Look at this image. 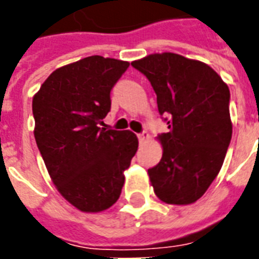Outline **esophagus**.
<instances>
[{
    "label": "esophagus",
    "mask_w": 259,
    "mask_h": 259,
    "mask_svg": "<svg viewBox=\"0 0 259 259\" xmlns=\"http://www.w3.org/2000/svg\"><path fill=\"white\" fill-rule=\"evenodd\" d=\"M147 139H148V133H147V132H143V133L139 135V141H140V143H144Z\"/></svg>",
    "instance_id": "34e87169"
}]
</instances>
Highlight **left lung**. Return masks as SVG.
<instances>
[{"label": "left lung", "mask_w": 259, "mask_h": 259, "mask_svg": "<svg viewBox=\"0 0 259 259\" xmlns=\"http://www.w3.org/2000/svg\"><path fill=\"white\" fill-rule=\"evenodd\" d=\"M132 65L150 80L158 111L169 118V132L158 137L162 158L148 169L151 186L166 204H193L218 176L230 144L228 84L211 66L179 54H151Z\"/></svg>", "instance_id": "1"}]
</instances>
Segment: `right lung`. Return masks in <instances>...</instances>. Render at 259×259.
Wrapping results in <instances>:
<instances>
[{
    "mask_svg": "<svg viewBox=\"0 0 259 259\" xmlns=\"http://www.w3.org/2000/svg\"><path fill=\"white\" fill-rule=\"evenodd\" d=\"M129 62L93 55L58 68L33 97L34 139L53 183L81 212L118 201L139 140L130 130L100 127L111 90Z\"/></svg>",
    "mask_w": 259,
    "mask_h": 259,
    "instance_id": "1",
    "label": "right lung"
}]
</instances>
